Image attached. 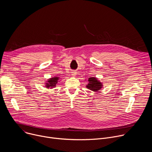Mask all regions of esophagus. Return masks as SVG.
I'll list each match as a JSON object with an SVG mask.
<instances>
[{
  "instance_id": "34e87169",
  "label": "esophagus",
  "mask_w": 152,
  "mask_h": 152,
  "mask_svg": "<svg viewBox=\"0 0 152 152\" xmlns=\"http://www.w3.org/2000/svg\"><path fill=\"white\" fill-rule=\"evenodd\" d=\"M76 74H77V72L76 71H73L72 72V75H73V76H75L76 75Z\"/></svg>"
}]
</instances>
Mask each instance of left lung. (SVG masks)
Returning <instances> with one entry per match:
<instances>
[{
    "mask_svg": "<svg viewBox=\"0 0 152 152\" xmlns=\"http://www.w3.org/2000/svg\"><path fill=\"white\" fill-rule=\"evenodd\" d=\"M89 83L86 86L88 89L94 91H97L99 90L102 88V84L100 82L97 80V79L95 77H90L88 79Z\"/></svg>",
    "mask_w": 152,
    "mask_h": 152,
    "instance_id": "8db88e82",
    "label": "left lung"
}]
</instances>
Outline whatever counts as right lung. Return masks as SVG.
<instances>
[{
	"label": "right lung",
	"mask_w": 152,
	"mask_h": 152,
	"mask_svg": "<svg viewBox=\"0 0 152 152\" xmlns=\"http://www.w3.org/2000/svg\"><path fill=\"white\" fill-rule=\"evenodd\" d=\"M58 79V77H52L49 80H48V87H52V86H55L56 85V83H57V80Z\"/></svg>",
	"instance_id": "obj_1"
}]
</instances>
